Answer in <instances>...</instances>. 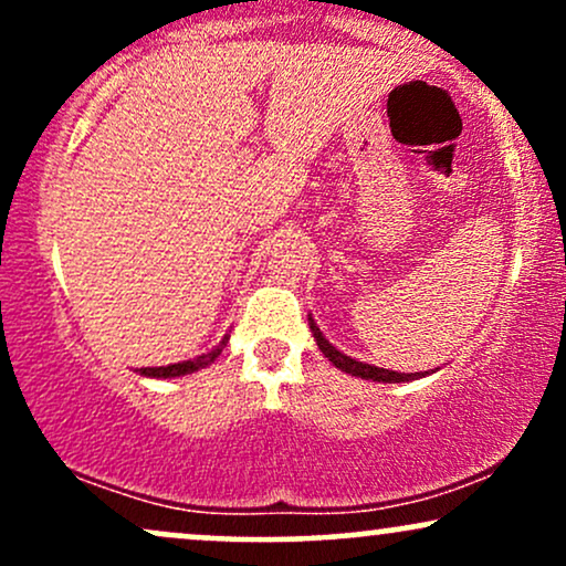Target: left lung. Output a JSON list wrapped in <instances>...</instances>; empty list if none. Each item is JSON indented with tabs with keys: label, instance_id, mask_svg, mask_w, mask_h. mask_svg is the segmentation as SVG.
Returning <instances> with one entry per match:
<instances>
[{
	"label": "left lung",
	"instance_id": "obj_1",
	"mask_svg": "<svg viewBox=\"0 0 566 566\" xmlns=\"http://www.w3.org/2000/svg\"><path fill=\"white\" fill-rule=\"evenodd\" d=\"M308 327H311V333H314L316 346H319L322 354L327 356V359L333 361L337 369H343V373L356 375V378H361V380H375V382H407V380L426 378V373H394V369H382L375 365H365V361L350 359V356L343 354V350H337L333 343L322 335V329L316 327V322L311 319V316H308Z\"/></svg>",
	"mask_w": 566,
	"mask_h": 566
}]
</instances>
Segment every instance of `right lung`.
Masks as SVG:
<instances>
[{"label": "right lung", "mask_w": 566, "mask_h": 566, "mask_svg": "<svg viewBox=\"0 0 566 566\" xmlns=\"http://www.w3.org/2000/svg\"><path fill=\"white\" fill-rule=\"evenodd\" d=\"M226 343H229V335H226L223 340H220L212 350H207V354L197 356V359L178 361V365H167V367H140L138 373L146 375V378H184V375H191V373H197V369H201V367L212 365V361H216L218 356L223 354Z\"/></svg>", "instance_id": "right-lung-1"}]
</instances>
